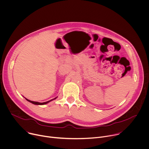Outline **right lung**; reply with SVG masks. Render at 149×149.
Returning <instances> with one entry per match:
<instances>
[{"label": "right lung", "mask_w": 149, "mask_h": 149, "mask_svg": "<svg viewBox=\"0 0 149 149\" xmlns=\"http://www.w3.org/2000/svg\"><path fill=\"white\" fill-rule=\"evenodd\" d=\"M56 97H55V98L52 99V100H49V101H47V102H36V101H31V100H28V99H27V98H25L28 101H29V102H31V103H32V104H35V105H44V104H46L48 103L49 102H50V101H52V100L56 99Z\"/></svg>", "instance_id": "right-lung-1"}]
</instances>
